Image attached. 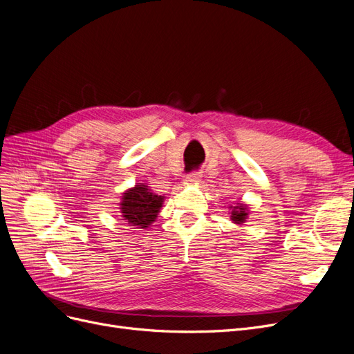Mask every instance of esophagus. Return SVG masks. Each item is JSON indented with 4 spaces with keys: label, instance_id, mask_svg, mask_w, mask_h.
<instances>
[{
    "label": "esophagus",
    "instance_id": "34e87169",
    "mask_svg": "<svg viewBox=\"0 0 354 354\" xmlns=\"http://www.w3.org/2000/svg\"><path fill=\"white\" fill-rule=\"evenodd\" d=\"M201 177H202V176H201L199 171H193V173H190V174L186 176V180L190 181V183H194V181H199Z\"/></svg>",
    "mask_w": 354,
    "mask_h": 354
}]
</instances>
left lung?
I'll use <instances>...</instances> for the list:
<instances>
[{
	"label": "left lung",
	"instance_id": "left-lung-1",
	"mask_svg": "<svg viewBox=\"0 0 354 354\" xmlns=\"http://www.w3.org/2000/svg\"><path fill=\"white\" fill-rule=\"evenodd\" d=\"M247 218V212H245V206L239 205V206H235L234 210H232V216L231 219L235 222V223H241L244 222V219Z\"/></svg>",
	"mask_w": 354,
	"mask_h": 354
}]
</instances>
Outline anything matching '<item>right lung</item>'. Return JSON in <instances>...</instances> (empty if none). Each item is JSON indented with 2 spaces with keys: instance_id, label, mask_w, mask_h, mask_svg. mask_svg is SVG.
<instances>
[{
  "instance_id": "add662e5",
  "label": "right lung",
  "mask_w": 354,
  "mask_h": 354,
  "mask_svg": "<svg viewBox=\"0 0 354 354\" xmlns=\"http://www.w3.org/2000/svg\"><path fill=\"white\" fill-rule=\"evenodd\" d=\"M164 197L152 193L148 186L138 185L123 194L122 215L129 223L140 228H148L157 218Z\"/></svg>"
}]
</instances>
